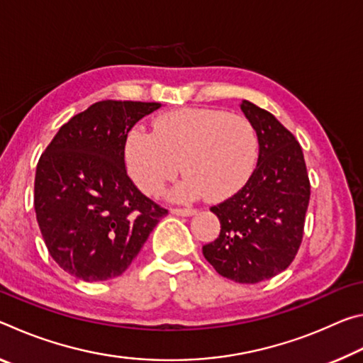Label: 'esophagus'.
Here are the masks:
<instances>
[{
  "mask_svg": "<svg viewBox=\"0 0 363 363\" xmlns=\"http://www.w3.org/2000/svg\"><path fill=\"white\" fill-rule=\"evenodd\" d=\"M196 210L194 208H171V214L174 216H194Z\"/></svg>",
  "mask_w": 363,
  "mask_h": 363,
  "instance_id": "obj_1",
  "label": "esophagus"
}]
</instances>
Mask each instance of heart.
I'll return each mask as SVG.
<instances>
[{"label": "heart", "instance_id": "obj_1", "mask_svg": "<svg viewBox=\"0 0 363 363\" xmlns=\"http://www.w3.org/2000/svg\"><path fill=\"white\" fill-rule=\"evenodd\" d=\"M259 139L253 123L218 108H181L160 115L153 133L134 126L125 145L126 167L144 194L157 196L177 174L186 177L173 190L186 201L206 195L224 200L253 174Z\"/></svg>", "mask_w": 363, "mask_h": 363}]
</instances>
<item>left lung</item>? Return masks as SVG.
Instances as JSON below:
<instances>
[{
    "label": "left lung",
    "mask_w": 363,
    "mask_h": 363,
    "mask_svg": "<svg viewBox=\"0 0 363 363\" xmlns=\"http://www.w3.org/2000/svg\"><path fill=\"white\" fill-rule=\"evenodd\" d=\"M242 112L259 139L257 164L230 199L211 206L220 223L203 256L216 272L238 284L269 280L290 266L303 240L311 184L303 149L275 116L250 101Z\"/></svg>",
    "instance_id": "left-lung-1"
}]
</instances>
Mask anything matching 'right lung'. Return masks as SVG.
<instances>
[{"label":"right lung","instance_id":"obj_1","mask_svg":"<svg viewBox=\"0 0 363 363\" xmlns=\"http://www.w3.org/2000/svg\"><path fill=\"white\" fill-rule=\"evenodd\" d=\"M158 102L101 101L70 118L40 157L35 213L49 255L84 281L118 277L168 210L134 186L128 133Z\"/></svg>","mask_w":363,"mask_h":363}]
</instances>
